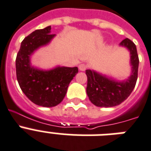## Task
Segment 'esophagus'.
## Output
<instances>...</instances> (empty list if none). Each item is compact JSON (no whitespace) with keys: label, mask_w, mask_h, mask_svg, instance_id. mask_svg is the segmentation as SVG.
Here are the masks:
<instances>
[{"label":"esophagus","mask_w":151,"mask_h":151,"mask_svg":"<svg viewBox=\"0 0 151 151\" xmlns=\"http://www.w3.org/2000/svg\"><path fill=\"white\" fill-rule=\"evenodd\" d=\"M87 68H88V66H87L85 63H81V64L79 65V70H81V71H84Z\"/></svg>","instance_id":"esophagus-1"}]
</instances>
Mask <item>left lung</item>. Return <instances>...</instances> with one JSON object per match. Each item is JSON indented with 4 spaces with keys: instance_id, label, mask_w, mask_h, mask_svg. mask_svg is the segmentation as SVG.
<instances>
[{
    "instance_id": "obj_1",
    "label": "left lung",
    "mask_w": 151,
    "mask_h": 151,
    "mask_svg": "<svg viewBox=\"0 0 151 151\" xmlns=\"http://www.w3.org/2000/svg\"><path fill=\"white\" fill-rule=\"evenodd\" d=\"M120 45L126 46L130 51L133 73L128 80L117 82L91 70H87L85 72L88 77V96L91 103L99 107H113L120 105L130 95L135 88L139 67L137 47L134 42L127 38L122 40Z\"/></svg>"
}]
</instances>
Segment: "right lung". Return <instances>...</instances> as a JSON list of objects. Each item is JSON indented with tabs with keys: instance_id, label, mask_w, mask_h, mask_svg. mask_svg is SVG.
I'll use <instances>...</instances> for the list:
<instances>
[{
	"instance_id": "1",
	"label": "right lung",
	"mask_w": 151,
	"mask_h": 151,
	"mask_svg": "<svg viewBox=\"0 0 151 151\" xmlns=\"http://www.w3.org/2000/svg\"><path fill=\"white\" fill-rule=\"evenodd\" d=\"M51 26L37 29L24 38L16 57V76L24 95L35 105L53 107L63 101L70 82L78 68L59 67L43 71L30 66L29 56L40 46L50 42L55 36L50 34Z\"/></svg>"
}]
</instances>
